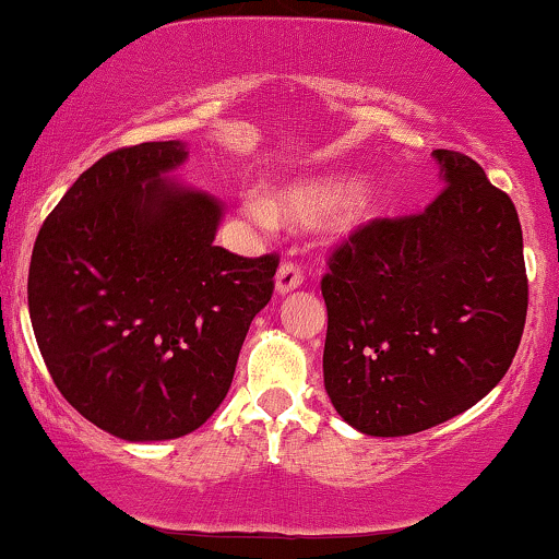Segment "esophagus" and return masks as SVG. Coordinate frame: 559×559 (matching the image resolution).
<instances>
[{
	"instance_id": "obj_1",
	"label": "esophagus",
	"mask_w": 559,
	"mask_h": 559,
	"mask_svg": "<svg viewBox=\"0 0 559 559\" xmlns=\"http://www.w3.org/2000/svg\"><path fill=\"white\" fill-rule=\"evenodd\" d=\"M304 281V271L299 263H292V260H286V263H281L278 273H275V292L278 294H288L294 292V288H299Z\"/></svg>"
}]
</instances>
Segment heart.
I'll use <instances>...</instances> for the list:
<instances>
[{"instance_id":"heart-1","label":"heart","mask_w":559,"mask_h":559,"mask_svg":"<svg viewBox=\"0 0 559 559\" xmlns=\"http://www.w3.org/2000/svg\"><path fill=\"white\" fill-rule=\"evenodd\" d=\"M379 201L371 190H356L350 178H314L271 190L263 198V214L288 227H314L330 222L335 229H353L371 222Z\"/></svg>"}]
</instances>
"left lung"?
<instances>
[{"label": "left lung", "mask_w": 559, "mask_h": 559, "mask_svg": "<svg viewBox=\"0 0 559 559\" xmlns=\"http://www.w3.org/2000/svg\"><path fill=\"white\" fill-rule=\"evenodd\" d=\"M441 188L418 214L373 218L330 252L324 390L366 436L454 418L506 377L524 335V237L508 193L436 150Z\"/></svg>", "instance_id": "obj_1"}]
</instances>
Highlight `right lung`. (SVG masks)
I'll return each instance as SVG.
<instances>
[{"label": "right lung", "instance_id": "add662e5", "mask_svg": "<svg viewBox=\"0 0 559 559\" xmlns=\"http://www.w3.org/2000/svg\"><path fill=\"white\" fill-rule=\"evenodd\" d=\"M180 141L121 146L76 178L35 239L27 307L63 400L126 441L201 428L227 397L278 255L214 245L222 203L162 180Z\"/></svg>", "mask_w": 559, "mask_h": 559}]
</instances>
